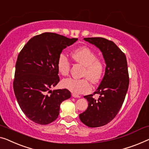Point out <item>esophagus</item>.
<instances>
[{"label": "esophagus", "instance_id": "obj_1", "mask_svg": "<svg viewBox=\"0 0 149 149\" xmlns=\"http://www.w3.org/2000/svg\"><path fill=\"white\" fill-rule=\"evenodd\" d=\"M72 96L73 97H77V98H79V97H80L79 95H76V94H74V93H72Z\"/></svg>", "mask_w": 149, "mask_h": 149}]
</instances>
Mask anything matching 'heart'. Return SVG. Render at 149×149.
<instances>
[{"label":"heart","instance_id":"obj_1","mask_svg":"<svg viewBox=\"0 0 149 149\" xmlns=\"http://www.w3.org/2000/svg\"><path fill=\"white\" fill-rule=\"evenodd\" d=\"M72 57L75 62L85 66L83 77L85 78L65 79L62 81V87L76 95L89 93L92 89L89 80L93 83H97L100 81L104 72V64L97 58V54L87 46L75 49L72 54ZM70 66V60L66 54L60 53L57 60V68L60 74L67 76Z\"/></svg>","mask_w":149,"mask_h":149}]
</instances>
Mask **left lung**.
I'll use <instances>...</instances> for the list:
<instances>
[{
	"label": "left lung",
	"mask_w": 149,
	"mask_h": 149,
	"mask_svg": "<svg viewBox=\"0 0 149 149\" xmlns=\"http://www.w3.org/2000/svg\"><path fill=\"white\" fill-rule=\"evenodd\" d=\"M84 40L100 48L106 67L104 77L93 94L84 97L88 107L79 114L81 121L91 128L103 126L110 122L119 112L129 85V74L124 53L112 41L103 38H85ZM100 95L98 100L93 96Z\"/></svg>",
	"instance_id": "1"
}]
</instances>
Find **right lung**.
<instances>
[{"instance_id": "obj_1", "label": "right lung", "mask_w": 149, "mask_h": 149, "mask_svg": "<svg viewBox=\"0 0 149 149\" xmlns=\"http://www.w3.org/2000/svg\"><path fill=\"white\" fill-rule=\"evenodd\" d=\"M77 40L46 32L30 39L19 52L13 89L21 110L31 121L50 124L58 117L60 103L70 97L68 89H50L60 81L59 54Z\"/></svg>"}]
</instances>
